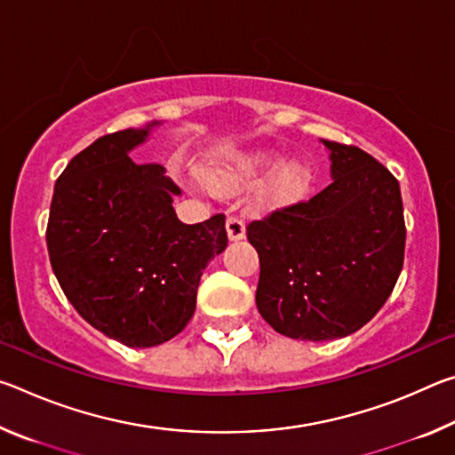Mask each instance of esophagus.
<instances>
[{"mask_svg":"<svg viewBox=\"0 0 455 455\" xmlns=\"http://www.w3.org/2000/svg\"><path fill=\"white\" fill-rule=\"evenodd\" d=\"M227 235L230 241H241V238H244V222L238 217H228L227 219Z\"/></svg>","mask_w":455,"mask_h":455,"instance_id":"esophagus-1","label":"esophagus"}]
</instances>
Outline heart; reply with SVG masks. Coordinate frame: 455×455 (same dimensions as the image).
Here are the masks:
<instances>
[{
    "mask_svg": "<svg viewBox=\"0 0 455 455\" xmlns=\"http://www.w3.org/2000/svg\"><path fill=\"white\" fill-rule=\"evenodd\" d=\"M281 162V152L275 148H252L235 152L230 156L204 168V180L219 195H236L257 184L255 203L260 211H276L295 204L309 188L311 168L305 160L292 158Z\"/></svg>",
    "mask_w": 455,
    "mask_h": 455,
    "instance_id": "heart-1",
    "label": "heart"
}]
</instances>
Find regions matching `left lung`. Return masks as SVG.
<instances>
[{
  "label": "left lung",
  "instance_id": "obj_1",
  "mask_svg": "<svg viewBox=\"0 0 455 455\" xmlns=\"http://www.w3.org/2000/svg\"><path fill=\"white\" fill-rule=\"evenodd\" d=\"M331 184L246 227L259 252L257 307L276 333L341 339L375 317L403 267L399 182L357 146L321 140Z\"/></svg>",
  "mask_w": 455,
  "mask_h": 455
}]
</instances>
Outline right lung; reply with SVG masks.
Listing matches in <instances>:
<instances>
[{
	"instance_id": "obj_1",
	"label": "right lung",
	"mask_w": 455,
	"mask_h": 455,
	"mask_svg": "<svg viewBox=\"0 0 455 455\" xmlns=\"http://www.w3.org/2000/svg\"><path fill=\"white\" fill-rule=\"evenodd\" d=\"M106 134L70 160L53 188L50 263L68 301L126 347L179 335L196 309L200 276L227 249L225 217L184 225L180 188L160 164L130 158L152 128Z\"/></svg>"
}]
</instances>
